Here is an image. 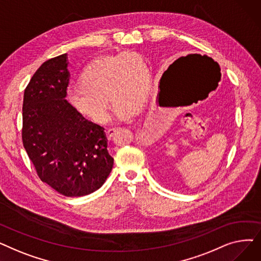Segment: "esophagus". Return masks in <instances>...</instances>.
<instances>
[{
	"label": "esophagus",
	"mask_w": 261,
	"mask_h": 261,
	"mask_svg": "<svg viewBox=\"0 0 261 261\" xmlns=\"http://www.w3.org/2000/svg\"><path fill=\"white\" fill-rule=\"evenodd\" d=\"M117 130H118V128H110V129L106 130V135H107L108 140H111Z\"/></svg>",
	"instance_id": "34e87169"
}]
</instances>
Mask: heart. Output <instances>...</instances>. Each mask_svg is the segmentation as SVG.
<instances>
[{
    "label": "heart",
    "mask_w": 261,
    "mask_h": 261,
    "mask_svg": "<svg viewBox=\"0 0 261 261\" xmlns=\"http://www.w3.org/2000/svg\"><path fill=\"white\" fill-rule=\"evenodd\" d=\"M149 74L145 63L132 53H119L91 62L82 71L79 85L68 92L67 99L77 113L95 121L108 115L106 98L115 105L119 116L130 114L133 101H145Z\"/></svg>",
    "instance_id": "heart-1"
}]
</instances>
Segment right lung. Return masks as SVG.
I'll list each match as a JSON object with an SVG mask.
<instances>
[{"instance_id": "add662e5", "label": "right lung", "mask_w": 261, "mask_h": 261, "mask_svg": "<svg viewBox=\"0 0 261 261\" xmlns=\"http://www.w3.org/2000/svg\"><path fill=\"white\" fill-rule=\"evenodd\" d=\"M66 54L45 61L24 91L23 146L40 180L66 197L97 190L112 170L105 129L77 113L65 97Z\"/></svg>"}]
</instances>
